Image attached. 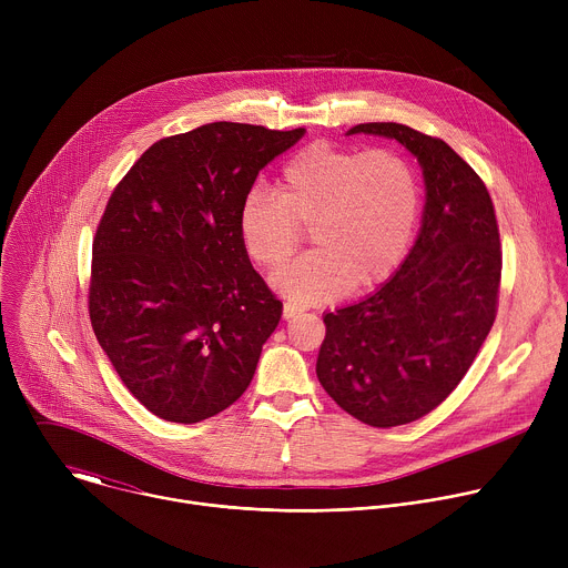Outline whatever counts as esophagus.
I'll return each instance as SVG.
<instances>
[{
	"instance_id": "1",
	"label": "esophagus",
	"mask_w": 568,
	"mask_h": 568,
	"mask_svg": "<svg viewBox=\"0 0 568 568\" xmlns=\"http://www.w3.org/2000/svg\"><path fill=\"white\" fill-rule=\"evenodd\" d=\"M296 314H301V307H298V305H294V303H285V305H283V318L290 321V318H294Z\"/></svg>"
}]
</instances>
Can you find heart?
<instances>
[{"mask_svg":"<svg viewBox=\"0 0 568 568\" xmlns=\"http://www.w3.org/2000/svg\"><path fill=\"white\" fill-rule=\"evenodd\" d=\"M420 213L414 166L388 148L314 143L292 154L276 189L254 184L237 209V237L263 270H278L310 226L314 252L272 276V287L303 303H331L353 287L386 283L407 256Z\"/></svg>","mask_w":568,"mask_h":568,"instance_id":"obj_1","label":"heart"}]
</instances>
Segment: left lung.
Listing matches in <instances>:
<instances>
[{
  "instance_id": "8db88e82",
  "label": "left lung",
  "mask_w": 568,
  "mask_h": 568,
  "mask_svg": "<svg viewBox=\"0 0 568 568\" xmlns=\"http://www.w3.org/2000/svg\"><path fill=\"white\" fill-rule=\"evenodd\" d=\"M346 134L395 139L425 178L407 258L373 294L323 316L321 386L353 418L386 429L427 416L469 371L497 316L501 242L488 189L443 139L402 123Z\"/></svg>"
}]
</instances>
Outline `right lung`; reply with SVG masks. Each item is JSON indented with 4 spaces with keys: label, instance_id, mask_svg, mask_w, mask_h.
<instances>
[{
    "label": "right lung",
    "instance_id": "add662e5",
    "mask_svg": "<svg viewBox=\"0 0 568 568\" xmlns=\"http://www.w3.org/2000/svg\"><path fill=\"white\" fill-rule=\"evenodd\" d=\"M303 134L217 121L161 139L105 206L92 328L128 390L161 420H206L256 373L283 303L240 245L237 209Z\"/></svg>",
    "mask_w": 568,
    "mask_h": 568
}]
</instances>
